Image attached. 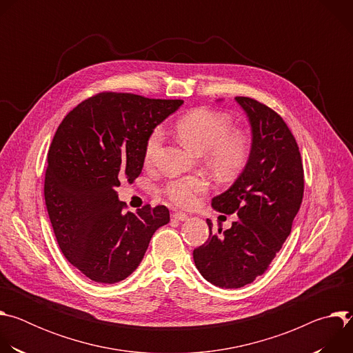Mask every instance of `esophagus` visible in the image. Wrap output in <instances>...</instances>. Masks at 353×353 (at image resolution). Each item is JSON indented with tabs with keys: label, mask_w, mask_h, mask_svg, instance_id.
<instances>
[{
	"label": "esophagus",
	"mask_w": 353,
	"mask_h": 353,
	"mask_svg": "<svg viewBox=\"0 0 353 353\" xmlns=\"http://www.w3.org/2000/svg\"><path fill=\"white\" fill-rule=\"evenodd\" d=\"M173 218L176 219V221H187L188 219V215L187 214H183V212H174L173 214Z\"/></svg>",
	"instance_id": "obj_1"
}]
</instances>
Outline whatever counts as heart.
Instances as JSON below:
<instances>
[{"label":"heart","instance_id":"b5f03b06","mask_svg":"<svg viewBox=\"0 0 353 353\" xmlns=\"http://www.w3.org/2000/svg\"><path fill=\"white\" fill-rule=\"evenodd\" d=\"M180 139L196 154H204L212 169L222 174L237 172L248 158L250 142L240 131H232V120L210 109H195L176 123ZM163 143V130L157 127L145 145V162L155 163ZM210 183L203 176H181L172 179L162 188L173 204L190 208L201 194L207 192Z\"/></svg>","mask_w":353,"mask_h":353}]
</instances>
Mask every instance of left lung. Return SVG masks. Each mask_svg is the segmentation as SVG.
Masks as SVG:
<instances>
[{
	"mask_svg": "<svg viewBox=\"0 0 353 353\" xmlns=\"http://www.w3.org/2000/svg\"><path fill=\"white\" fill-rule=\"evenodd\" d=\"M251 125L248 161L212 208L237 214L232 228L210 237L192 251L199 274L215 286L241 288L263 275L292 230L305 190L297 142L282 117L251 97H234Z\"/></svg>",
	"mask_w": 353,
	"mask_h": 353,
	"instance_id": "8db88e82",
	"label": "left lung"
}]
</instances>
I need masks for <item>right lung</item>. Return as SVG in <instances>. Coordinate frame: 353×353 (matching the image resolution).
Instances as JSON below:
<instances>
[{
    "label": "right lung",
    "instance_id": "add662e5",
    "mask_svg": "<svg viewBox=\"0 0 353 353\" xmlns=\"http://www.w3.org/2000/svg\"><path fill=\"white\" fill-rule=\"evenodd\" d=\"M183 100L102 92L72 109L47 155L44 199L65 259L99 283H116L142 261L165 205L123 212L117 187L142 172L149 134Z\"/></svg>",
    "mask_w": 353,
    "mask_h": 353
}]
</instances>
